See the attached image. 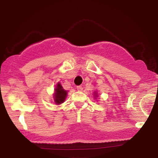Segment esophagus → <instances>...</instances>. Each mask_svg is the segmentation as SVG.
<instances>
[{
    "instance_id": "34e87169",
    "label": "esophagus",
    "mask_w": 158,
    "mask_h": 158,
    "mask_svg": "<svg viewBox=\"0 0 158 158\" xmlns=\"http://www.w3.org/2000/svg\"><path fill=\"white\" fill-rule=\"evenodd\" d=\"M77 89L78 90H79V91H81V90H83V88H82V86H81V85H79V86H77Z\"/></svg>"
}]
</instances>
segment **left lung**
Wrapping results in <instances>:
<instances>
[{"mask_svg":"<svg viewBox=\"0 0 158 158\" xmlns=\"http://www.w3.org/2000/svg\"><path fill=\"white\" fill-rule=\"evenodd\" d=\"M97 94V93H96V92H95V93H94V95H97V94Z\"/></svg>","mask_w":158,"mask_h":158,"instance_id":"left-lung-1","label":"left lung"}]
</instances>
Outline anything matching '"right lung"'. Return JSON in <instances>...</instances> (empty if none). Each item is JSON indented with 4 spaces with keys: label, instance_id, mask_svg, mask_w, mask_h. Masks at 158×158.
I'll use <instances>...</instances> for the list:
<instances>
[{
    "label": "right lung",
    "instance_id": "add662e5",
    "mask_svg": "<svg viewBox=\"0 0 158 158\" xmlns=\"http://www.w3.org/2000/svg\"><path fill=\"white\" fill-rule=\"evenodd\" d=\"M68 91L64 90L63 87L59 82L57 83L56 87L55 88V93H54V102H56V105L61 104L64 102L66 99Z\"/></svg>",
    "mask_w": 158,
    "mask_h": 158
}]
</instances>
